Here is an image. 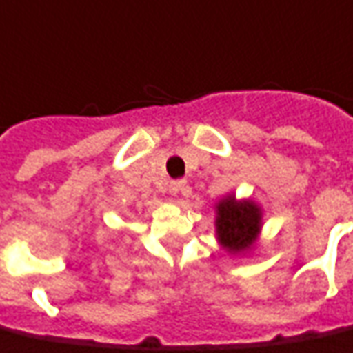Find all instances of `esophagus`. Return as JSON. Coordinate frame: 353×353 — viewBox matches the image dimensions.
I'll return each instance as SVG.
<instances>
[{
  "label": "esophagus",
  "mask_w": 353,
  "mask_h": 353,
  "mask_svg": "<svg viewBox=\"0 0 353 353\" xmlns=\"http://www.w3.org/2000/svg\"><path fill=\"white\" fill-rule=\"evenodd\" d=\"M170 192L174 194V196H177V194H183V196H187L190 192V187L187 185V181H174V183L170 185Z\"/></svg>",
  "instance_id": "obj_1"
}]
</instances>
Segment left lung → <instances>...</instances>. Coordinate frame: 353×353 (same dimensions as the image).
Returning <instances> with one entry per match:
<instances>
[{"mask_svg": "<svg viewBox=\"0 0 353 353\" xmlns=\"http://www.w3.org/2000/svg\"><path fill=\"white\" fill-rule=\"evenodd\" d=\"M260 232V208L250 200L237 202L224 198L216 205V236L224 249L243 252L256 239Z\"/></svg>", "mask_w": 353, "mask_h": 353, "instance_id": "obj_1", "label": "left lung"}]
</instances>
